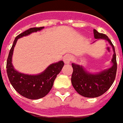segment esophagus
Instances as JSON below:
<instances>
[{
  "label": "esophagus",
  "instance_id": "esophagus-1",
  "mask_svg": "<svg viewBox=\"0 0 123 123\" xmlns=\"http://www.w3.org/2000/svg\"><path fill=\"white\" fill-rule=\"evenodd\" d=\"M72 59V57L71 55H70V54H67V55H66L65 56L63 57V58L64 63H65V64H66V65L67 64H70V62H71Z\"/></svg>",
  "mask_w": 123,
  "mask_h": 123
}]
</instances>
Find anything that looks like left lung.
<instances>
[{"label": "left lung", "instance_id": "left-lung-1", "mask_svg": "<svg viewBox=\"0 0 123 123\" xmlns=\"http://www.w3.org/2000/svg\"><path fill=\"white\" fill-rule=\"evenodd\" d=\"M94 35L97 40L103 39L108 41L112 48L113 55L112 66L95 74L88 72L81 65L72 63L73 73L71 81L73 87L79 94L87 98L98 97L105 93L114 82L117 69L115 47L111 41L106 35L98 33L96 29H94Z\"/></svg>", "mask_w": 123, "mask_h": 123}]
</instances>
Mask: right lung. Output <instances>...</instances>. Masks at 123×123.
I'll list each match as a JSON object with an SVG mask.
<instances>
[{"instance_id":"right-lung-1","label":"right lung","mask_w":123,"mask_h":123,"mask_svg":"<svg viewBox=\"0 0 123 123\" xmlns=\"http://www.w3.org/2000/svg\"><path fill=\"white\" fill-rule=\"evenodd\" d=\"M43 28L44 27L31 28L17 36L9 51L6 62V72L12 87L21 96L31 100L41 98L47 95L52 88L57 75L61 72L64 65L63 61L51 63L43 72L36 75L25 74L18 72L14 68L12 57L18 39L41 31Z\"/></svg>"}]
</instances>
